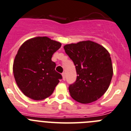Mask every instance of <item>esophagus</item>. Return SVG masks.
Returning <instances> with one entry per match:
<instances>
[{"instance_id":"obj_1","label":"esophagus","mask_w":131,"mask_h":131,"mask_svg":"<svg viewBox=\"0 0 131 131\" xmlns=\"http://www.w3.org/2000/svg\"><path fill=\"white\" fill-rule=\"evenodd\" d=\"M62 76H63V80H65V78H66V77H65V74H64V73H63V74H62Z\"/></svg>"}]
</instances>
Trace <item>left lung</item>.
I'll return each instance as SVG.
<instances>
[{
	"label": "left lung",
	"mask_w": 131,
	"mask_h": 131,
	"mask_svg": "<svg viewBox=\"0 0 131 131\" xmlns=\"http://www.w3.org/2000/svg\"><path fill=\"white\" fill-rule=\"evenodd\" d=\"M64 49L77 72L76 81L68 87L71 97L81 103L98 100L107 90L113 75L108 51L91 41L67 45Z\"/></svg>",
	"instance_id": "8db88e82"
}]
</instances>
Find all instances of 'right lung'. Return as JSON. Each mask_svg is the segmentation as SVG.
Wrapping results in <instances>:
<instances>
[{"label": "right lung", "mask_w": 131, "mask_h": 131, "mask_svg": "<svg viewBox=\"0 0 131 131\" xmlns=\"http://www.w3.org/2000/svg\"><path fill=\"white\" fill-rule=\"evenodd\" d=\"M61 44L47 37H37L24 42L14 59L15 81L25 96L34 100L49 97L62 79L55 70L53 53Z\"/></svg>", "instance_id": "obj_1"}]
</instances>
